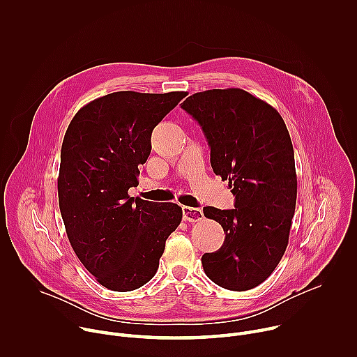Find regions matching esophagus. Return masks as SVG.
<instances>
[{
    "instance_id": "obj_1",
    "label": "esophagus",
    "mask_w": 357,
    "mask_h": 357,
    "mask_svg": "<svg viewBox=\"0 0 357 357\" xmlns=\"http://www.w3.org/2000/svg\"><path fill=\"white\" fill-rule=\"evenodd\" d=\"M182 213H183V220L189 222V223H196V222H200L203 219V212L199 208L183 206Z\"/></svg>"
}]
</instances>
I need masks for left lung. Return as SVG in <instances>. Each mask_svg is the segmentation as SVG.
Wrapping results in <instances>:
<instances>
[{"label":"left lung","instance_id":"left-lung-1","mask_svg":"<svg viewBox=\"0 0 357 357\" xmlns=\"http://www.w3.org/2000/svg\"><path fill=\"white\" fill-rule=\"evenodd\" d=\"M181 107L202 127L213 172L229 179L234 209L203 208L225 230V243L202 257L219 287L247 291L266 281L288 245L296 203L294 148L280 113L243 89L189 96Z\"/></svg>","mask_w":357,"mask_h":357}]
</instances>
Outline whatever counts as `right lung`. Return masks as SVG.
I'll return each instance as SVG.
<instances>
[{
  "instance_id": "right-lung-1",
  "label": "right lung",
  "mask_w": 357,
  "mask_h": 357,
  "mask_svg": "<svg viewBox=\"0 0 357 357\" xmlns=\"http://www.w3.org/2000/svg\"><path fill=\"white\" fill-rule=\"evenodd\" d=\"M185 91H116L83 106L63 138L59 208L77 259L109 289L127 292L155 275L182 220L176 203L130 197L151 134Z\"/></svg>"
}]
</instances>
